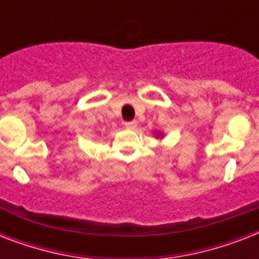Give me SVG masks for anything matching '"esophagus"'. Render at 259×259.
<instances>
[{"instance_id": "obj_1", "label": "esophagus", "mask_w": 259, "mask_h": 259, "mask_svg": "<svg viewBox=\"0 0 259 259\" xmlns=\"http://www.w3.org/2000/svg\"><path fill=\"white\" fill-rule=\"evenodd\" d=\"M125 127L129 130H136L137 129V122L136 121H129L125 123Z\"/></svg>"}]
</instances>
